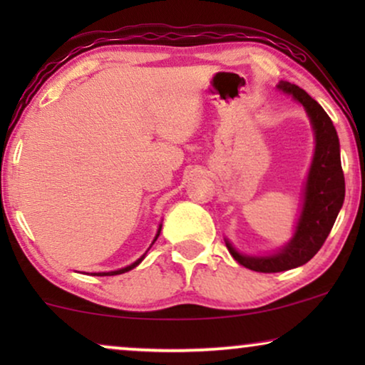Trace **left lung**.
<instances>
[{"label": "left lung", "instance_id": "left-lung-1", "mask_svg": "<svg viewBox=\"0 0 365 365\" xmlns=\"http://www.w3.org/2000/svg\"><path fill=\"white\" fill-rule=\"evenodd\" d=\"M277 89L291 94L306 109L312 124L316 149L304 184L302 209L291 241L272 254L247 256L239 252L227 239H224L231 256L241 266L257 272H282L311 261L331 232L346 196L341 146L331 118L316 99H312L296 84L281 81L277 84Z\"/></svg>", "mask_w": 365, "mask_h": 365}]
</instances>
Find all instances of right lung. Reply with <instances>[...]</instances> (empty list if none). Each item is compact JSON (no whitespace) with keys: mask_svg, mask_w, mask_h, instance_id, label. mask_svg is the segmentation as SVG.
<instances>
[{"mask_svg":"<svg viewBox=\"0 0 365 365\" xmlns=\"http://www.w3.org/2000/svg\"><path fill=\"white\" fill-rule=\"evenodd\" d=\"M161 227H163V224H159V227H158V232H156V237H154V241H153V244L156 242V239L159 237V232H161ZM151 244V246H153ZM149 246V247H151ZM149 251V249H148ZM146 251V252H148ZM146 252L143 254L141 257L138 259V261H134L133 264H129V266H126V267H123V269H118V271H109V272H91V276H118V274H124V272H128V271H131V269H134L136 266H139V264H141V261L144 257H146Z\"/></svg>","mask_w":365,"mask_h":365,"instance_id":"add662e5","label":"right lung"}]
</instances>
